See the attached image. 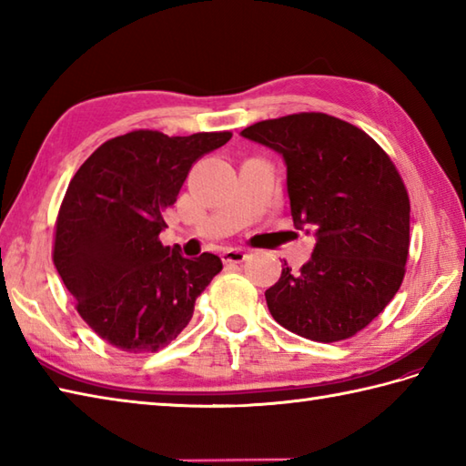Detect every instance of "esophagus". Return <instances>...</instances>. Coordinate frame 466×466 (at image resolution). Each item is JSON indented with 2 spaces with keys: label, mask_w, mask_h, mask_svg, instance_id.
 <instances>
[{
  "label": "esophagus",
  "mask_w": 466,
  "mask_h": 466,
  "mask_svg": "<svg viewBox=\"0 0 466 466\" xmlns=\"http://www.w3.org/2000/svg\"><path fill=\"white\" fill-rule=\"evenodd\" d=\"M246 258H248V254H246V250H240V248L224 250V254H222V260L228 262V264H240Z\"/></svg>",
  "instance_id": "obj_1"
}]
</instances>
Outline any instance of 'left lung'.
I'll use <instances>...</instances> for the list:
<instances>
[{"label": "left lung", "mask_w": 466, "mask_h": 466, "mask_svg": "<svg viewBox=\"0 0 466 466\" xmlns=\"http://www.w3.org/2000/svg\"><path fill=\"white\" fill-rule=\"evenodd\" d=\"M240 134L282 154L294 226L316 238L310 260L299 272L284 262L266 290L270 314L309 340L350 339L386 309L407 272L410 202L397 166L360 127L320 112Z\"/></svg>", "instance_id": "8db88e82"}]
</instances>
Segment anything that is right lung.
Returning a JSON list of instances; mask_svg holds the SVG:
<instances>
[{
	"label": "right lung",
	"mask_w": 466,
	"mask_h": 466,
	"mask_svg": "<svg viewBox=\"0 0 466 466\" xmlns=\"http://www.w3.org/2000/svg\"><path fill=\"white\" fill-rule=\"evenodd\" d=\"M230 132L112 137L80 166L56 220L54 264L90 329L124 352H156L180 334L222 270L216 254L164 246V214L196 160Z\"/></svg>",
	"instance_id": "add662e5"
}]
</instances>
